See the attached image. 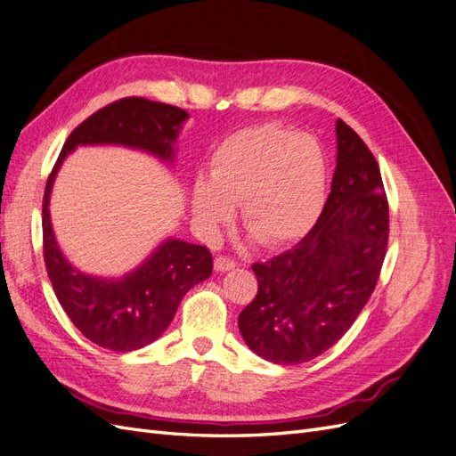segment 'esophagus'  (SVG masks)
Wrapping results in <instances>:
<instances>
[{
  "label": "esophagus",
  "instance_id": "esophagus-1",
  "mask_svg": "<svg viewBox=\"0 0 456 456\" xmlns=\"http://www.w3.org/2000/svg\"><path fill=\"white\" fill-rule=\"evenodd\" d=\"M236 268V262H233L232 258H226V256H216L215 258V270L216 272H228V270H233Z\"/></svg>",
  "mask_w": 456,
  "mask_h": 456
}]
</instances>
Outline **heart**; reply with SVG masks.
<instances>
[{"mask_svg": "<svg viewBox=\"0 0 456 456\" xmlns=\"http://www.w3.org/2000/svg\"><path fill=\"white\" fill-rule=\"evenodd\" d=\"M327 165L314 139L275 123L230 134L213 151L209 178L191 186V216L216 238L241 205V224L268 249L302 240L325 205Z\"/></svg>", "mask_w": 456, "mask_h": 456, "instance_id": "1", "label": "heart"}]
</instances>
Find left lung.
Returning a JSON list of instances; mask_svg holds the SVG:
<instances>
[{"label":"left lung","mask_w":456,"mask_h":456,"mask_svg":"<svg viewBox=\"0 0 456 456\" xmlns=\"http://www.w3.org/2000/svg\"><path fill=\"white\" fill-rule=\"evenodd\" d=\"M337 167L315 226L291 251L256 262L258 293L240 314L256 355L297 365L327 352L375 291L388 245V200L375 156L337 119Z\"/></svg>","instance_id":"1"}]
</instances>
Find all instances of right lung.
Instances as JSON below:
<instances>
[{
	"instance_id": "obj_1",
	"label": "right lung",
	"mask_w": 456,
	"mask_h": 456,
	"mask_svg": "<svg viewBox=\"0 0 456 456\" xmlns=\"http://www.w3.org/2000/svg\"><path fill=\"white\" fill-rule=\"evenodd\" d=\"M186 110L141 96L121 99L94 112L72 131L54 163L44 194V258L61 306L81 335L101 348L131 352L159 338L183 297L213 272L203 245L169 236L139 266L119 278H101L76 268L62 253L51 223V191L64 159L77 146L141 150L175 167L176 139Z\"/></svg>"
}]
</instances>
